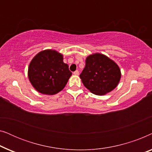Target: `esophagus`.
<instances>
[{
    "mask_svg": "<svg viewBox=\"0 0 152 152\" xmlns=\"http://www.w3.org/2000/svg\"><path fill=\"white\" fill-rule=\"evenodd\" d=\"M73 74L75 75H79V71H78V70H75V71L73 72Z\"/></svg>",
    "mask_w": 152,
    "mask_h": 152,
    "instance_id": "esophagus-1",
    "label": "esophagus"
}]
</instances>
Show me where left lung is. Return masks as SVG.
Wrapping results in <instances>:
<instances>
[{
    "instance_id": "1",
    "label": "left lung",
    "mask_w": 152,
    "mask_h": 152,
    "mask_svg": "<svg viewBox=\"0 0 152 152\" xmlns=\"http://www.w3.org/2000/svg\"><path fill=\"white\" fill-rule=\"evenodd\" d=\"M84 86L97 95H104L116 88L121 78L120 67L113 60L101 53L88 55L80 74Z\"/></svg>"
}]
</instances>
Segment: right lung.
Here are the masks:
<instances>
[{
  "mask_svg": "<svg viewBox=\"0 0 152 152\" xmlns=\"http://www.w3.org/2000/svg\"><path fill=\"white\" fill-rule=\"evenodd\" d=\"M63 55L55 50L39 52L29 64L28 75L34 89L40 93L53 95L64 89L72 75Z\"/></svg>",
  "mask_w": 152,
  "mask_h": 152,
  "instance_id": "add662e5",
  "label": "right lung"
}]
</instances>
